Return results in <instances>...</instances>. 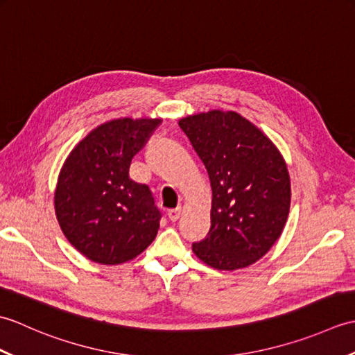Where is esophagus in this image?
Here are the masks:
<instances>
[{
	"mask_svg": "<svg viewBox=\"0 0 355 355\" xmlns=\"http://www.w3.org/2000/svg\"><path fill=\"white\" fill-rule=\"evenodd\" d=\"M182 207H175V209H171L169 210V212H168V216H169V220L171 221H177L178 220V218H180V215H182Z\"/></svg>",
	"mask_w": 355,
	"mask_h": 355,
	"instance_id": "34e87169",
	"label": "esophagus"
}]
</instances>
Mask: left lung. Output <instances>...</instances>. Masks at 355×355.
Listing matches in <instances>:
<instances>
[{"label":"left lung","mask_w":355,"mask_h":355,"mask_svg":"<svg viewBox=\"0 0 355 355\" xmlns=\"http://www.w3.org/2000/svg\"><path fill=\"white\" fill-rule=\"evenodd\" d=\"M212 186L210 230L192 244L216 270L252 266L281 236L290 212V173L282 154L258 126L235 111L180 119Z\"/></svg>","instance_id":"1"}]
</instances>
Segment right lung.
<instances>
[{"label":"right lung","mask_w":355,"mask_h":355,"mask_svg":"<svg viewBox=\"0 0 355 355\" xmlns=\"http://www.w3.org/2000/svg\"><path fill=\"white\" fill-rule=\"evenodd\" d=\"M162 119H114L88 132L64 162L55 212L65 238L89 261L117 266L157 236L160 212L146 184L130 178L132 157Z\"/></svg>","instance_id":"add662e5"}]
</instances>
